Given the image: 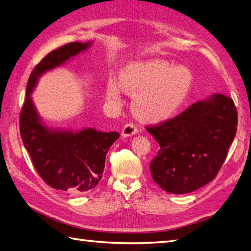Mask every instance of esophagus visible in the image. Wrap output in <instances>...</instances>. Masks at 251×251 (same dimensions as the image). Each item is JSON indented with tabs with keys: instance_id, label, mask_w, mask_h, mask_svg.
I'll return each instance as SVG.
<instances>
[{
	"instance_id": "34e87169",
	"label": "esophagus",
	"mask_w": 251,
	"mask_h": 251,
	"mask_svg": "<svg viewBox=\"0 0 251 251\" xmlns=\"http://www.w3.org/2000/svg\"><path fill=\"white\" fill-rule=\"evenodd\" d=\"M137 132H138V128L134 123H127V124H125L122 129V135L124 137L132 136V135L137 134Z\"/></svg>"
}]
</instances>
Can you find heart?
I'll return each instance as SVG.
<instances>
[{
  "instance_id": "heart-1",
  "label": "heart",
  "mask_w": 251,
  "mask_h": 251,
  "mask_svg": "<svg viewBox=\"0 0 251 251\" xmlns=\"http://www.w3.org/2000/svg\"><path fill=\"white\" fill-rule=\"evenodd\" d=\"M193 75L184 66L172 67L164 60H147L127 67L121 75V86L136 95L132 101L134 113L142 121L159 122L168 119L179 109L188 96ZM106 96L120 97L115 82L106 83Z\"/></svg>"
}]
</instances>
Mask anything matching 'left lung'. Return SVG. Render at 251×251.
<instances>
[{"label":"left lung","instance_id":"1","mask_svg":"<svg viewBox=\"0 0 251 251\" xmlns=\"http://www.w3.org/2000/svg\"><path fill=\"white\" fill-rule=\"evenodd\" d=\"M146 129L161 148L150 164L153 180L168 193H189L221 169L236 135V106L231 98L214 95Z\"/></svg>","mask_w":251,"mask_h":251}]
</instances>
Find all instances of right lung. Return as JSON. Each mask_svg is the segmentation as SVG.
I'll list each match as a JSON object with an SVG mask.
<instances>
[{
	"instance_id": "1",
	"label": "right lung",
	"mask_w": 251,
	"mask_h": 251,
	"mask_svg": "<svg viewBox=\"0 0 251 251\" xmlns=\"http://www.w3.org/2000/svg\"><path fill=\"white\" fill-rule=\"evenodd\" d=\"M88 46L89 43H68L49 52L37 63L28 79L19 115L21 139L37 174L51 188L73 195L83 194L98 184L102 178L106 153L120 135L92 128L79 132L50 131L41 123L30 94L42 73L60 66Z\"/></svg>"
}]
</instances>
